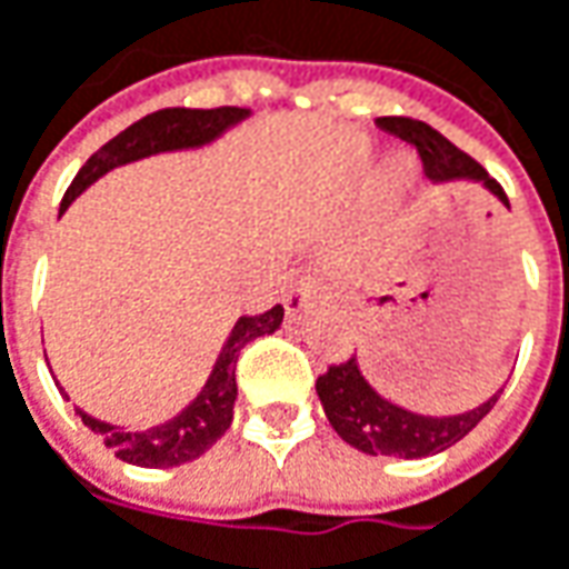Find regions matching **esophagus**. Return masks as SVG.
I'll use <instances>...</instances> for the list:
<instances>
[{"label":"esophagus","mask_w":569,"mask_h":569,"mask_svg":"<svg viewBox=\"0 0 569 569\" xmlns=\"http://www.w3.org/2000/svg\"><path fill=\"white\" fill-rule=\"evenodd\" d=\"M318 299V286L311 283L309 277H292L289 283L283 286V306L289 315H299V311L311 306Z\"/></svg>","instance_id":"esophagus-1"}]
</instances>
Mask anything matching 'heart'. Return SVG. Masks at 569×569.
<instances>
[{"label": "heart", "instance_id": "heart-1", "mask_svg": "<svg viewBox=\"0 0 569 569\" xmlns=\"http://www.w3.org/2000/svg\"><path fill=\"white\" fill-rule=\"evenodd\" d=\"M391 178H395V181H405V178H408V171H405V168H395V171H391Z\"/></svg>", "mask_w": 569, "mask_h": 569}]
</instances>
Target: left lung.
Returning a JSON list of instances; mask_svg holds the SVG:
<instances>
[{
	"mask_svg": "<svg viewBox=\"0 0 569 569\" xmlns=\"http://www.w3.org/2000/svg\"><path fill=\"white\" fill-rule=\"evenodd\" d=\"M376 123L385 133H395L420 152L423 171L432 184L475 181V184L487 187L500 203L509 207L503 187L497 184L468 152L452 146L439 130H432L430 123L410 120V117H379ZM315 391L321 398V408L328 413L331 427L343 442H350L353 449L366 452V456L401 458H427L436 456V452H446L449 446H456L458 439H465L475 430L490 413V408L497 405V398L503 395V388H500L497 395H490L475 410L452 413V417L413 413V410L391 405L388 398H382L372 385L366 382V376L359 372L357 357L328 366V372L318 376Z\"/></svg>",
	"mask_w": 569,
	"mask_h": 569,
	"instance_id": "left-lung-1",
	"label": "left lung"
}]
</instances>
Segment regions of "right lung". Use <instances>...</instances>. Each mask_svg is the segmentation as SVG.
Masks as SVG:
<instances>
[{"label":"right lung","instance_id":"1","mask_svg":"<svg viewBox=\"0 0 569 569\" xmlns=\"http://www.w3.org/2000/svg\"><path fill=\"white\" fill-rule=\"evenodd\" d=\"M248 108H210V111H197V108H164V111L149 113L137 120L133 127H127L123 133H117L111 142H104L91 159L79 168V174L72 178V184L62 197L60 210H69V203L91 187L98 178H104L108 171L130 164V161L149 159L159 152H181V149H200L212 139H219L229 127L241 123L248 117ZM283 325V306H273L263 315H244L238 318L236 328L229 331L216 366H212L210 379L200 388V395L187 405L178 417L164 420L159 427L149 430H123L113 427L108 420H98L86 410L76 408L88 430L98 432L104 439V446L113 449V456L120 461H130L139 468H174L200 458L207 449L216 446V439H222L226 430L232 427V413H236V362L238 353L244 350V343H251L254 337L273 333Z\"/></svg>","mask_w":569,"mask_h":569}]
</instances>
